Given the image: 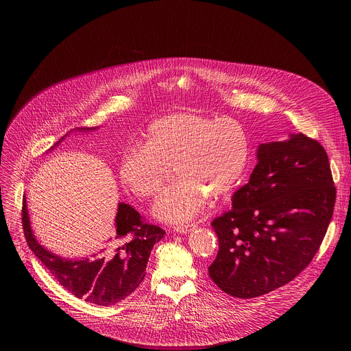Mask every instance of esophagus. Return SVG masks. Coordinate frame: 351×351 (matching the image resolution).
Returning a JSON list of instances; mask_svg holds the SVG:
<instances>
[{
  "label": "esophagus",
  "mask_w": 351,
  "mask_h": 351,
  "mask_svg": "<svg viewBox=\"0 0 351 351\" xmlns=\"http://www.w3.org/2000/svg\"><path fill=\"white\" fill-rule=\"evenodd\" d=\"M194 228H197L194 223H187V225H179V226H175V232L178 233H189L191 232Z\"/></svg>",
  "instance_id": "obj_1"
}]
</instances>
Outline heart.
I'll list each match as a JSON object with an SVG mask.
<instances>
[{
  "mask_svg": "<svg viewBox=\"0 0 351 351\" xmlns=\"http://www.w3.org/2000/svg\"><path fill=\"white\" fill-rule=\"evenodd\" d=\"M248 162V138L237 121L179 112L148 126L141 148L122 158L119 175L123 186L144 199L160 191L168 169L173 168L178 180L160 195L153 214L179 225L202 213L210 197L229 195Z\"/></svg>",
  "mask_w": 351,
  "mask_h": 351,
  "instance_id": "1",
  "label": "heart"
}]
</instances>
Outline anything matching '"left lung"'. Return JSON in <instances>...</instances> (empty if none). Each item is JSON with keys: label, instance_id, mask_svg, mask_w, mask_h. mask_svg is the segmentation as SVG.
<instances>
[{"label": "left lung", "instance_id": "obj_1", "mask_svg": "<svg viewBox=\"0 0 351 351\" xmlns=\"http://www.w3.org/2000/svg\"><path fill=\"white\" fill-rule=\"evenodd\" d=\"M232 208L213 221L219 252L208 272L239 298L293 280L314 258L333 215L336 189L325 148L303 133L260 144Z\"/></svg>", "mask_w": 351, "mask_h": 351}]
</instances>
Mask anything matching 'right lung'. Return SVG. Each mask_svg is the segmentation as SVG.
Instances as JSON below:
<instances>
[{
  "instance_id": "obj_1",
  "label": "right lung",
  "mask_w": 351,
  "mask_h": 351,
  "mask_svg": "<svg viewBox=\"0 0 351 351\" xmlns=\"http://www.w3.org/2000/svg\"><path fill=\"white\" fill-rule=\"evenodd\" d=\"M75 130L88 132L95 130V128H77ZM69 133L49 149H54ZM22 225L29 248L60 285L75 297L103 307L119 303L138 287L145 276L147 263L154 244L165 234L160 226L145 223L133 207L119 203L115 233L108 244L98 253L71 260L51 253L37 241L30 226L26 198H23Z\"/></svg>"
}]
</instances>
